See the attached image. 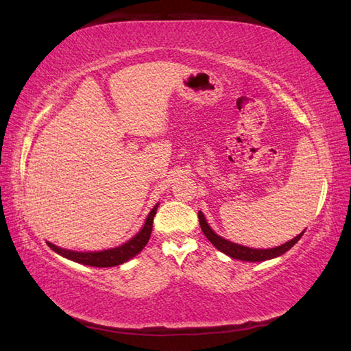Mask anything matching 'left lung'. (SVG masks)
Listing matches in <instances>:
<instances>
[{
    "instance_id": "left-lung-1",
    "label": "left lung",
    "mask_w": 351,
    "mask_h": 351,
    "mask_svg": "<svg viewBox=\"0 0 351 351\" xmlns=\"http://www.w3.org/2000/svg\"><path fill=\"white\" fill-rule=\"evenodd\" d=\"M199 223L202 227V232L205 233L206 238L210 241L214 247H217L219 251H223L224 254H227L232 258H238V260H243V262H265V260L269 258H275L284 252L289 251L295 243L302 238V234L305 233V230L302 233H299L296 238H293L291 241L282 243L280 247L275 248H269V250H256V248H248L243 245H238V243H233L227 239H223L221 236H218L210 227L208 226L205 217H203L202 213H199Z\"/></svg>"
}]
</instances>
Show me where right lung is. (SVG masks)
I'll use <instances>...</instances> for the list:
<instances>
[{
	"mask_svg": "<svg viewBox=\"0 0 351 351\" xmlns=\"http://www.w3.org/2000/svg\"><path fill=\"white\" fill-rule=\"evenodd\" d=\"M158 205L152 208L148 218H146V223L143 229L138 232L134 238L130 239L127 243L112 250H104V251H95V252H79V251H71V250H64L53 245V243L47 242L49 248H52L55 252H58L60 256L70 258L76 263H82L86 266H95V267H110V266H118L128 262L130 258H133L136 254H138L143 250V247L148 243L152 232V221L154 217H156Z\"/></svg>",
	"mask_w": 351,
	"mask_h": 351,
	"instance_id": "add662e5",
	"label": "right lung"
}]
</instances>
